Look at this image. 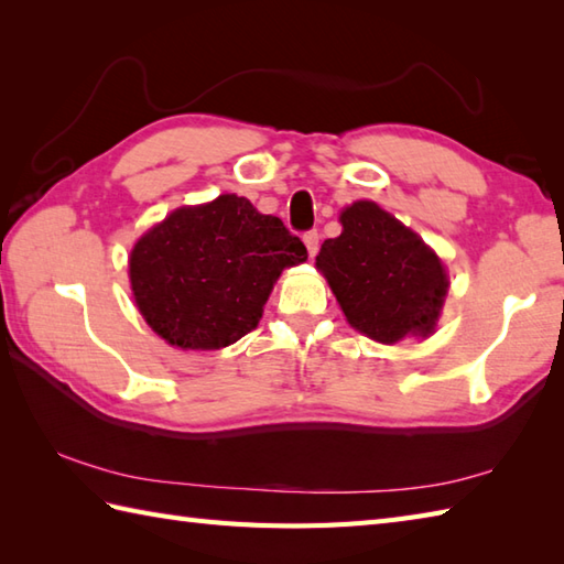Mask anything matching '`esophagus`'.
<instances>
[{
  "instance_id": "esophagus-1",
  "label": "esophagus",
  "mask_w": 564,
  "mask_h": 564,
  "mask_svg": "<svg viewBox=\"0 0 564 564\" xmlns=\"http://www.w3.org/2000/svg\"><path fill=\"white\" fill-rule=\"evenodd\" d=\"M303 242H305V247H307V254L315 257L317 249H319V232H317V230H307V232L303 235Z\"/></svg>"
}]
</instances>
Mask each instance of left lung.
<instances>
[{
  "instance_id": "left-lung-1",
  "label": "left lung",
  "mask_w": 564,
  "mask_h": 564,
  "mask_svg": "<svg viewBox=\"0 0 564 564\" xmlns=\"http://www.w3.org/2000/svg\"><path fill=\"white\" fill-rule=\"evenodd\" d=\"M339 220L344 230L325 239L317 269L349 325L382 344L434 332L448 291L441 259L370 200L354 203Z\"/></svg>"
}]
</instances>
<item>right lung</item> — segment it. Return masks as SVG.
Here are the masks:
<instances>
[{"label": "right lung", "instance_id": "obj_1", "mask_svg": "<svg viewBox=\"0 0 564 564\" xmlns=\"http://www.w3.org/2000/svg\"><path fill=\"white\" fill-rule=\"evenodd\" d=\"M307 259L301 237L247 198L178 208L138 239L130 285L148 325L182 349H223L257 327L285 267Z\"/></svg>", "mask_w": 564, "mask_h": 564}]
</instances>
